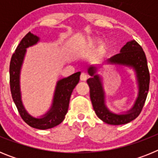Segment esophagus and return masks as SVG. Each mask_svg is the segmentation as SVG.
Returning <instances> with one entry per match:
<instances>
[{"mask_svg":"<svg viewBox=\"0 0 158 158\" xmlns=\"http://www.w3.org/2000/svg\"><path fill=\"white\" fill-rule=\"evenodd\" d=\"M88 78V75L87 73H81V74L80 76V79L81 81H85L87 80Z\"/></svg>","mask_w":158,"mask_h":158,"instance_id":"34e87169","label":"esophagus"}]
</instances>
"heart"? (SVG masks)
I'll use <instances>...</instances> for the list:
<instances>
[{"label": "heart", "mask_w": 158, "mask_h": 158, "mask_svg": "<svg viewBox=\"0 0 158 158\" xmlns=\"http://www.w3.org/2000/svg\"><path fill=\"white\" fill-rule=\"evenodd\" d=\"M89 44H90V45H91V44H93V42H90V43H89Z\"/></svg>", "instance_id": "obj_1"}]
</instances>
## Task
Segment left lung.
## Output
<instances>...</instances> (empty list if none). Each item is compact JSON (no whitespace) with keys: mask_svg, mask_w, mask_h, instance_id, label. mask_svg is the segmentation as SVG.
Segmentation results:
<instances>
[{"mask_svg":"<svg viewBox=\"0 0 158 158\" xmlns=\"http://www.w3.org/2000/svg\"><path fill=\"white\" fill-rule=\"evenodd\" d=\"M109 63L121 64L134 67L139 81V93L134 107L126 115H115L110 112L104 104V90L96 68L90 66L88 73L91 77L87 80L90 89V99L96 115L104 123L111 125H122L130 123L139 116L142 111L147 97L150 86V72L146 54L142 47L135 41H131L121 49L120 53L108 58Z\"/></svg>","mask_w":158,"mask_h":158,"instance_id":"8db88e82","label":"left lung"}]
</instances>
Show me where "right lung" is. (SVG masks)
<instances>
[{
    "label": "right lung",
    "instance_id": "obj_1",
    "mask_svg": "<svg viewBox=\"0 0 158 158\" xmlns=\"http://www.w3.org/2000/svg\"><path fill=\"white\" fill-rule=\"evenodd\" d=\"M38 41L39 38L31 32H28L22 39L11 58L9 66V82L12 97L23 120L31 127L46 130L58 126L64 120L65 115L68 111L72 92L80 80L81 72L75 73L71 76L63 78L58 82L52 107L50 111L46 114L45 116L41 118H35L28 115L27 111H25L20 100L19 85V70L26 52V48L35 44Z\"/></svg>",
    "mask_w": 158,
    "mask_h": 158
}]
</instances>
